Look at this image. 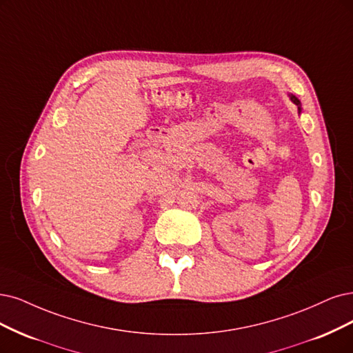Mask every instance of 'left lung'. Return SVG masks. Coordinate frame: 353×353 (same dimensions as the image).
Here are the masks:
<instances>
[{
    "instance_id": "1",
    "label": "left lung",
    "mask_w": 353,
    "mask_h": 353,
    "mask_svg": "<svg viewBox=\"0 0 353 353\" xmlns=\"http://www.w3.org/2000/svg\"><path fill=\"white\" fill-rule=\"evenodd\" d=\"M290 99H291V101L294 103V104H296L298 106V113H301V101H299L295 96H292V94H290Z\"/></svg>"
}]
</instances>
